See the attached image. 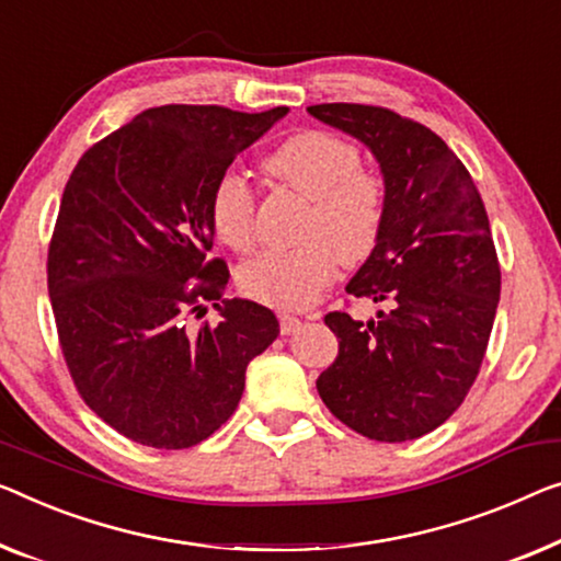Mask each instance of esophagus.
Segmentation results:
<instances>
[{"instance_id": "esophagus-1", "label": "esophagus", "mask_w": 561, "mask_h": 561, "mask_svg": "<svg viewBox=\"0 0 561 561\" xmlns=\"http://www.w3.org/2000/svg\"><path fill=\"white\" fill-rule=\"evenodd\" d=\"M299 324H302V320H299L297 314H289V312H282L279 314V330H282V334H291L295 330H299Z\"/></svg>"}]
</instances>
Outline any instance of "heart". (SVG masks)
Listing matches in <instances>:
<instances>
[{
	"label": "heart",
	"mask_w": 561,
	"mask_h": 561,
	"mask_svg": "<svg viewBox=\"0 0 561 561\" xmlns=\"http://www.w3.org/2000/svg\"><path fill=\"white\" fill-rule=\"evenodd\" d=\"M264 169L309 198L302 241L291 249H266L239 270L244 295L274 307H305L320 297L340 259L363 262L378 247L388 214L382 175L360 169L350 140L328 130H302L266 156ZM211 227L233 252L256 241V198L244 175L227 171L211 194Z\"/></svg>",
	"instance_id": "b5f03b06"
}]
</instances>
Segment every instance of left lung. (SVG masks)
Returning a JSON list of instances; mask_svg holds the SVG:
<instances>
[{"mask_svg":"<svg viewBox=\"0 0 561 561\" xmlns=\"http://www.w3.org/2000/svg\"><path fill=\"white\" fill-rule=\"evenodd\" d=\"M307 113L363 140L388 188L378 247L347 284V295L382 309L367 322L324 314L340 353L317 392L365 438H421L463 403L486 355L501 295L486 208L466 165L425 125L357 103Z\"/></svg>","mask_w":561,"mask_h":561,"instance_id":"8db88e82","label":"left lung"}]
</instances>
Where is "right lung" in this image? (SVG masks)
I'll return each instance as SVG.
<instances>
[{
    "label": "right lung",
    "instance_id": "1",
    "mask_svg": "<svg viewBox=\"0 0 561 561\" xmlns=\"http://www.w3.org/2000/svg\"><path fill=\"white\" fill-rule=\"evenodd\" d=\"M284 115L148 107L88 148L67 181L47 254L57 337L90 411L140 446L181 450L219 431L247 365L277 340V317L249 299H222V322L198 331L187 314L229 282L208 259L216 181Z\"/></svg>",
    "mask_w": 561,
    "mask_h": 561
}]
</instances>
